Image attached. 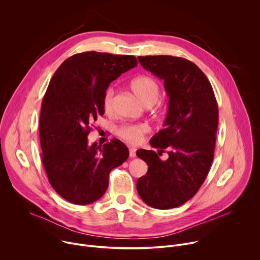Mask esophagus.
<instances>
[{
  "label": "esophagus",
  "mask_w": 260,
  "mask_h": 260,
  "mask_svg": "<svg viewBox=\"0 0 260 260\" xmlns=\"http://www.w3.org/2000/svg\"><path fill=\"white\" fill-rule=\"evenodd\" d=\"M129 156H131V158L136 157V149L133 147H129Z\"/></svg>",
  "instance_id": "1"
}]
</instances>
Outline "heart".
Listing matches in <instances>:
<instances>
[{
    "label": "heart",
    "mask_w": 260,
    "mask_h": 260,
    "mask_svg": "<svg viewBox=\"0 0 260 260\" xmlns=\"http://www.w3.org/2000/svg\"><path fill=\"white\" fill-rule=\"evenodd\" d=\"M131 87L135 95L146 107L152 106L159 98V85L153 78L149 76H139L135 78L131 83ZM114 95L115 91L112 87H109L104 94L103 107L107 113L112 112ZM147 131L148 126L143 123L125 124L118 129V135L128 143L136 144L141 141L143 134Z\"/></svg>",
    "instance_id": "1"
}]
</instances>
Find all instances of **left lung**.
<instances>
[{"label": "left lung", "instance_id": "8db88e82", "mask_svg": "<svg viewBox=\"0 0 260 260\" xmlns=\"http://www.w3.org/2000/svg\"><path fill=\"white\" fill-rule=\"evenodd\" d=\"M141 66L162 79L169 96L164 128L150 140L160 154L138 150L148 172L137 182L141 199L152 208L167 210L189 201L210 171L218 126V105L211 83L192 61L171 55L139 56Z\"/></svg>", "mask_w": 260, "mask_h": 260}]
</instances>
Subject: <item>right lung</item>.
<instances>
[{"label":"right lung","mask_w":260,"mask_h":260,"mask_svg":"<svg viewBox=\"0 0 260 260\" xmlns=\"http://www.w3.org/2000/svg\"><path fill=\"white\" fill-rule=\"evenodd\" d=\"M134 55L88 51L67 58L55 71L40 114L42 161L53 189L76 205H88L106 192L109 174L128 158L119 140L88 145L92 123L105 112L110 83L135 68Z\"/></svg>","instance_id":"1"}]
</instances>
